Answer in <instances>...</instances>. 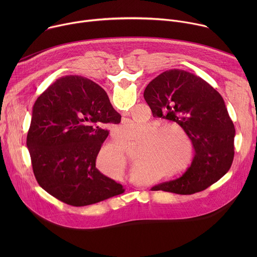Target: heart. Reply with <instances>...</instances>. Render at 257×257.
<instances>
[{
  "instance_id": "heart-1",
  "label": "heart",
  "mask_w": 257,
  "mask_h": 257,
  "mask_svg": "<svg viewBox=\"0 0 257 257\" xmlns=\"http://www.w3.org/2000/svg\"><path fill=\"white\" fill-rule=\"evenodd\" d=\"M158 123L146 127L144 124L128 122L118 128L117 135L122 140L140 138V146L137 150L136 163L140 169L149 168L153 170L168 171L172 169L182 158L181 151L178 149L177 141L173 131L186 135L185 130L176 123ZM172 131L171 132L170 130ZM100 163H109L114 167L124 169L126 166V155L123 145L112 143L103 148L97 156ZM184 172V168L173 170L168 174L170 178H175L178 174Z\"/></svg>"
}]
</instances>
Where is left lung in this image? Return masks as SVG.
<instances>
[{
    "mask_svg": "<svg viewBox=\"0 0 257 257\" xmlns=\"http://www.w3.org/2000/svg\"><path fill=\"white\" fill-rule=\"evenodd\" d=\"M143 96L154 117L176 122L185 130L195 152L191 166L180 178L151 190L193 194L230 170L235 127L222 95L212 86L190 72L172 69L152 80Z\"/></svg>",
    "mask_w": 257,
    "mask_h": 257,
    "instance_id": "8db88e82",
    "label": "left lung"
}]
</instances>
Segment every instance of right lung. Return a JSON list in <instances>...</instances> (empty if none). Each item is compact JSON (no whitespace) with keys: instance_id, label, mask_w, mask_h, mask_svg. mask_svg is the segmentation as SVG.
<instances>
[{"instance_id":"1","label":"right lung","mask_w":257,"mask_h":257,"mask_svg":"<svg viewBox=\"0 0 257 257\" xmlns=\"http://www.w3.org/2000/svg\"><path fill=\"white\" fill-rule=\"evenodd\" d=\"M121 116L106 92L81 76L62 77L34 102L27 148L40 186L73 206H85L122 194L120 183L95 167L105 126Z\"/></svg>"}]
</instances>
